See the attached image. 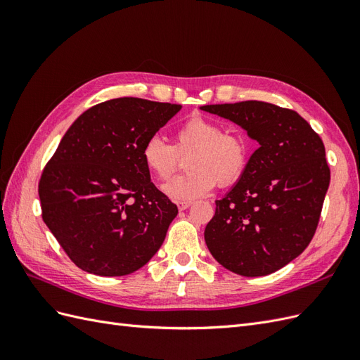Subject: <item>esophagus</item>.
Returning <instances> with one entry per match:
<instances>
[{
	"label": "esophagus",
	"instance_id": "1",
	"mask_svg": "<svg viewBox=\"0 0 360 360\" xmlns=\"http://www.w3.org/2000/svg\"><path fill=\"white\" fill-rule=\"evenodd\" d=\"M191 205H192L191 201H179V202H177L179 210H186V209H189Z\"/></svg>",
	"mask_w": 360,
	"mask_h": 360
}]
</instances>
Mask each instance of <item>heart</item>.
Here are the masks:
<instances>
[{
    "instance_id": "b5f03b06",
    "label": "heart",
    "mask_w": 360,
    "mask_h": 360,
    "mask_svg": "<svg viewBox=\"0 0 360 360\" xmlns=\"http://www.w3.org/2000/svg\"><path fill=\"white\" fill-rule=\"evenodd\" d=\"M184 176L168 183L165 192L174 200L191 201L210 192L214 184L230 188L249 167V141L236 132H225L214 120L193 115L179 126L172 146L159 136H150L141 150L146 169L159 181H168L186 158Z\"/></svg>"
}]
</instances>
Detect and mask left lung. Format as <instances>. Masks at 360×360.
I'll use <instances>...</instances> for the list:
<instances>
[{
	"label": "left lung",
	"instance_id": "obj_1",
	"mask_svg": "<svg viewBox=\"0 0 360 360\" xmlns=\"http://www.w3.org/2000/svg\"><path fill=\"white\" fill-rule=\"evenodd\" d=\"M258 141L245 176L222 200L204 238L217 263L264 276L299 257L317 230L330 169L321 138L296 111L245 101L205 105Z\"/></svg>",
	"mask_w": 360,
	"mask_h": 360
}]
</instances>
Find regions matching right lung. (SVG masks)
Masks as SVG:
<instances>
[{"mask_svg": "<svg viewBox=\"0 0 360 360\" xmlns=\"http://www.w3.org/2000/svg\"><path fill=\"white\" fill-rule=\"evenodd\" d=\"M181 105L118 97L85 111L39 180L41 217L79 269L123 276L162 246L177 216L150 180L141 150Z\"/></svg>", "mask_w": 360, "mask_h": 360, "instance_id": "right-lung-1", "label": "right lung"}]
</instances>
